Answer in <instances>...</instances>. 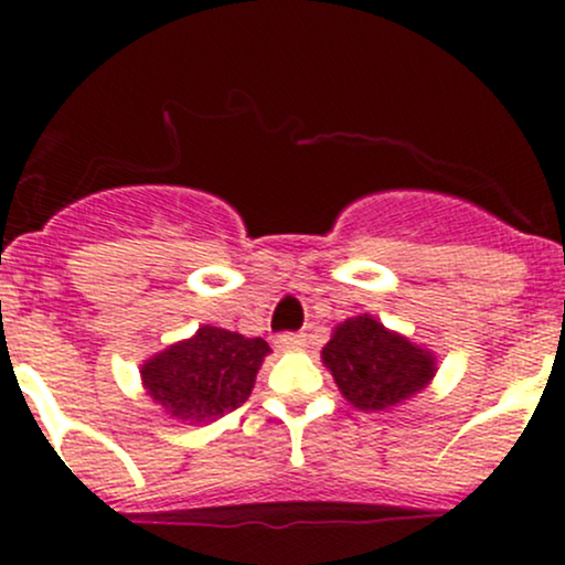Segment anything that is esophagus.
<instances>
[{
	"mask_svg": "<svg viewBox=\"0 0 565 565\" xmlns=\"http://www.w3.org/2000/svg\"><path fill=\"white\" fill-rule=\"evenodd\" d=\"M276 347H278V350H284V352L303 350L306 333H281V335H276Z\"/></svg>",
	"mask_w": 565,
	"mask_h": 565,
	"instance_id": "esophagus-1",
	"label": "esophagus"
}]
</instances>
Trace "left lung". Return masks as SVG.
I'll return each mask as SVG.
<instances>
[{
  "label": "left lung",
  "instance_id": "obj_1",
  "mask_svg": "<svg viewBox=\"0 0 565 565\" xmlns=\"http://www.w3.org/2000/svg\"><path fill=\"white\" fill-rule=\"evenodd\" d=\"M322 363L350 404L366 413L391 409L431 383L437 358L372 315L352 317L322 347Z\"/></svg>",
  "mask_w": 565,
  "mask_h": 565
}]
</instances>
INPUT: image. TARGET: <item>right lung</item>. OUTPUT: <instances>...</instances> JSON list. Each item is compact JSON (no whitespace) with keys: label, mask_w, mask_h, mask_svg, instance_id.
Segmentation results:
<instances>
[{"label":"right lung","mask_w":565,"mask_h":565,"mask_svg":"<svg viewBox=\"0 0 565 565\" xmlns=\"http://www.w3.org/2000/svg\"><path fill=\"white\" fill-rule=\"evenodd\" d=\"M267 352L265 339L202 324L191 339L152 355L141 366V383L172 418L202 424L246 402Z\"/></svg>","instance_id":"1"}]
</instances>
